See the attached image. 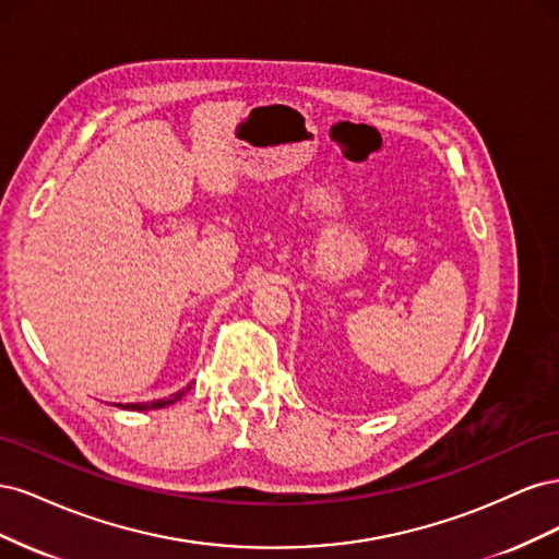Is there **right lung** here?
<instances>
[{
    "instance_id": "1",
    "label": "right lung",
    "mask_w": 559,
    "mask_h": 559,
    "mask_svg": "<svg viewBox=\"0 0 559 559\" xmlns=\"http://www.w3.org/2000/svg\"><path fill=\"white\" fill-rule=\"evenodd\" d=\"M189 389H191V384L186 386V389H181V392L167 396V399H158V401H151V403H128V405H121V408H128V411H156V408H165V405L179 401L186 392H189Z\"/></svg>"
}]
</instances>
